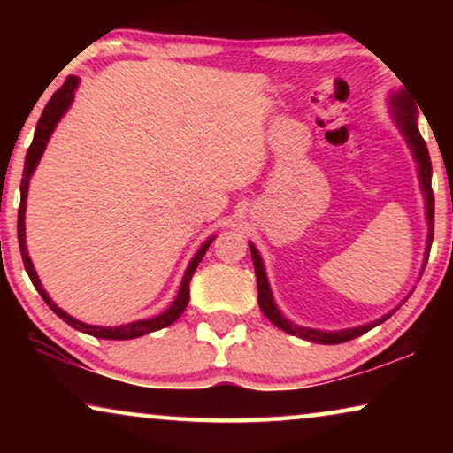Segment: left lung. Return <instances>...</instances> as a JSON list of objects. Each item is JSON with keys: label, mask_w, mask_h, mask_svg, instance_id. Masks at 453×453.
Here are the masks:
<instances>
[{"label": "left lung", "mask_w": 453, "mask_h": 453, "mask_svg": "<svg viewBox=\"0 0 453 453\" xmlns=\"http://www.w3.org/2000/svg\"><path fill=\"white\" fill-rule=\"evenodd\" d=\"M389 101V109H392V117L395 121V126L404 135L408 148H411L412 152V158L414 163H417V173H418V183H420V191H423L425 196V214H426V226H429V233H426V253H425V262H423V270L426 265V259H429V251H431V243H433V219H435V200H433V191H431V175H433V169H431V158H429V150H426V144L423 140V135L418 132V123H417V104L411 96H408L406 90H400V92H392V95L388 96ZM250 251H251V259H253V268H256V278H257V303H259V309H262L265 318H268L272 324L276 327H280L282 332L290 334V336H299L303 340H309V342H318V344H340V342H349L352 338H358L361 334L373 330L375 326H380L386 321L389 315H394V311H398V309L404 305L406 299L411 295L406 296L404 301L400 303L398 307L392 309L388 315H383V318L371 321V324H365V326H357V327H346V330H332V332H326V330H315V327H303V326H296L293 321L287 319L282 315L280 309H278L276 301H274V295H272V288H270V282H268V276H265V268H264V259L259 256L257 247L250 243Z\"/></svg>", "instance_id": "1"}]
</instances>
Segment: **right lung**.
Masks as SVG:
<instances>
[{"label": "right lung", "instance_id": "right-lung-1", "mask_svg": "<svg viewBox=\"0 0 453 453\" xmlns=\"http://www.w3.org/2000/svg\"><path fill=\"white\" fill-rule=\"evenodd\" d=\"M78 84H80V78L70 76L64 82V86H61V88L55 92L51 98H49L47 107L42 109L41 119H39V123H36L35 138H33V144H30L28 152H27V160H24V171H22V181H20V208H18V243H20L22 262H24V268H27V272H28V276H30V282H33L35 288L39 290V295L42 296V301H45L47 305L51 307V311L58 315V318L64 319L67 326H72L73 330L90 334V336H96V338H104V340H132V338H140V336H144V334L163 330V327L171 326L173 321H177L179 315L185 311V307H188V303H189V282H191V276H194L196 268H197V265H200L202 257L206 256L208 247L214 241V237H210L206 243H203L200 250H197L196 256L191 257L188 270H185V274H183L181 287H179V293L175 296V301H173L171 305L166 307L163 313L154 315V318L138 319V321H132V324H123V326H115V327H104V326L84 324V321L72 318L70 313H65L64 309L55 305L51 296L47 295V290L42 288V282L39 280V276H36L33 259H30V256H28V250H27V226H24V214H27V196H28L30 177H33L35 169H36V166H39V160L42 157V152H45L47 142H49V138H51V134L55 132V127H58L59 119L67 113V109H70V104L73 101V92H76Z\"/></svg>", "mask_w": 453, "mask_h": 453}]
</instances>
